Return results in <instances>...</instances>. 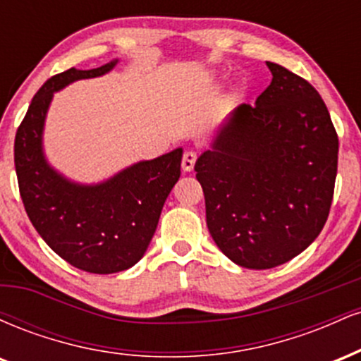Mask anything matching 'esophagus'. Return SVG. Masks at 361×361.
I'll return each instance as SVG.
<instances>
[{
    "label": "esophagus",
    "mask_w": 361,
    "mask_h": 361,
    "mask_svg": "<svg viewBox=\"0 0 361 361\" xmlns=\"http://www.w3.org/2000/svg\"><path fill=\"white\" fill-rule=\"evenodd\" d=\"M195 161H197V152L188 149V151H185L183 159H181V168H183L185 171H192L195 166Z\"/></svg>",
    "instance_id": "obj_1"
}]
</instances>
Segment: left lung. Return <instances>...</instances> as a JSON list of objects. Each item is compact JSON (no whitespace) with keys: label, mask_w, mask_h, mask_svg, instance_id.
Returning a JSON list of instances; mask_svg holds the SVG:
<instances>
[{"label":"left lung","mask_w":361,"mask_h":361,"mask_svg":"<svg viewBox=\"0 0 361 361\" xmlns=\"http://www.w3.org/2000/svg\"><path fill=\"white\" fill-rule=\"evenodd\" d=\"M243 103L195 163L215 244L239 267L268 270L300 255L333 204L339 140L317 90L283 66Z\"/></svg>","instance_id":"1"}]
</instances>
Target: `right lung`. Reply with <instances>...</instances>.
Instances as JSON below:
<instances>
[{
  "label": "right lung",
  "instance_id": "add662e5",
  "mask_svg": "<svg viewBox=\"0 0 361 361\" xmlns=\"http://www.w3.org/2000/svg\"><path fill=\"white\" fill-rule=\"evenodd\" d=\"M115 62L90 71L71 68L45 81L15 135V169L28 219L62 259L98 275L127 270L142 258L164 200L180 178L183 154L175 149L97 186L69 183L49 168L42 154V128L54 91L76 80L102 76Z\"/></svg>",
  "mask_w": 361,
  "mask_h": 361
}]
</instances>
